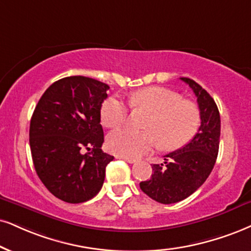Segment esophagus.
<instances>
[{
    "instance_id": "34e87169",
    "label": "esophagus",
    "mask_w": 251,
    "mask_h": 251,
    "mask_svg": "<svg viewBox=\"0 0 251 251\" xmlns=\"http://www.w3.org/2000/svg\"><path fill=\"white\" fill-rule=\"evenodd\" d=\"M120 158H121V159H123V160H126V162H128V163H130V164H132V163H135V162H136V159H135V158H128V157H122V156H121Z\"/></svg>"
}]
</instances>
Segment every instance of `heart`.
<instances>
[{
  "label": "heart",
  "mask_w": 251,
  "mask_h": 251,
  "mask_svg": "<svg viewBox=\"0 0 251 251\" xmlns=\"http://www.w3.org/2000/svg\"><path fill=\"white\" fill-rule=\"evenodd\" d=\"M132 109L149 111L143 123L147 130L117 129L107 136V148L123 157H140L153 148L176 150L187 144L200 126V110L194 102L181 99L178 93L164 87H147L131 93ZM101 122L117 128L128 120L129 109L120 99L111 97L101 106Z\"/></svg>",
  "instance_id": "1"
}]
</instances>
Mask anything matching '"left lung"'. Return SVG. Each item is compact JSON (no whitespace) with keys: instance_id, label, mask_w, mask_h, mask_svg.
I'll return each mask as SVG.
<instances>
[{"instance_id":"obj_1","label":"left lung","mask_w":251,"mask_h":251,"mask_svg":"<svg viewBox=\"0 0 251 251\" xmlns=\"http://www.w3.org/2000/svg\"><path fill=\"white\" fill-rule=\"evenodd\" d=\"M197 97L201 123L186 145L164 156V164H153L152 175L140 182L141 190L160 203H175L190 197L211 175L220 144L221 121L218 106L199 83L180 78Z\"/></svg>"}]
</instances>
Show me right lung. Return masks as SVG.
I'll use <instances>...</instances> for the list:
<instances>
[{
	"label": "right lung",
	"mask_w": 251,
	"mask_h": 251,
	"mask_svg": "<svg viewBox=\"0 0 251 251\" xmlns=\"http://www.w3.org/2000/svg\"><path fill=\"white\" fill-rule=\"evenodd\" d=\"M109 86L87 76L63 78L44 92L30 121L33 165L45 187L69 203L101 190L113 156L101 150V106ZM83 149L90 151L82 154Z\"/></svg>",
	"instance_id": "add662e5"
}]
</instances>
